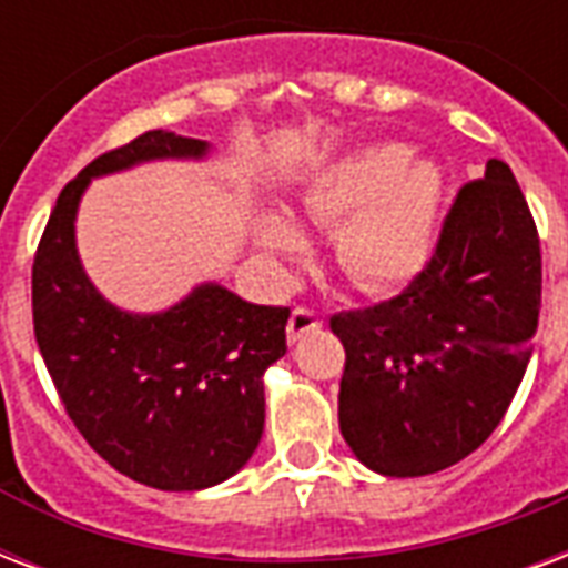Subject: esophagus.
Instances as JSON below:
<instances>
[{
	"label": "esophagus",
	"mask_w": 568,
	"mask_h": 568,
	"mask_svg": "<svg viewBox=\"0 0 568 568\" xmlns=\"http://www.w3.org/2000/svg\"><path fill=\"white\" fill-rule=\"evenodd\" d=\"M322 315L315 313V310H306V306H297L292 313V318H288V342H297L301 336H306V333H313L322 327Z\"/></svg>",
	"instance_id": "obj_1"
}]
</instances>
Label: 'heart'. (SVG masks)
I'll use <instances>...</instances> for the list:
<instances>
[{
    "instance_id": "heart-1",
    "label": "heart",
    "mask_w": 568,
    "mask_h": 568,
    "mask_svg": "<svg viewBox=\"0 0 568 568\" xmlns=\"http://www.w3.org/2000/svg\"><path fill=\"white\" fill-rule=\"evenodd\" d=\"M444 205L435 160L410 158L405 142H369L342 154L310 181L301 199L306 220L333 226V258L363 292H387L426 267ZM253 237L271 258L303 253L310 237L292 214L265 207Z\"/></svg>"
}]
</instances>
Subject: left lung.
I'll return each mask as SVG.
<instances>
[{
  "label": "left lung",
  "instance_id": "left-lung-1",
  "mask_svg": "<svg viewBox=\"0 0 568 568\" xmlns=\"http://www.w3.org/2000/svg\"><path fill=\"white\" fill-rule=\"evenodd\" d=\"M542 255L527 199L488 160L449 207L426 271L387 303L342 313L339 432L381 476H428L504 419L534 354Z\"/></svg>",
  "mask_w": 568,
  "mask_h": 568
}]
</instances>
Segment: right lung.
<instances>
[{"label":"right lung","instance_id":"1","mask_svg":"<svg viewBox=\"0 0 568 568\" xmlns=\"http://www.w3.org/2000/svg\"><path fill=\"white\" fill-rule=\"evenodd\" d=\"M211 151L149 130L92 160L55 199L32 267L34 339L64 410L98 456L160 491L220 486L250 462L288 306H258L207 280L160 313L121 310L82 267L77 211L94 179Z\"/></svg>","mask_w":568,"mask_h":568}]
</instances>
